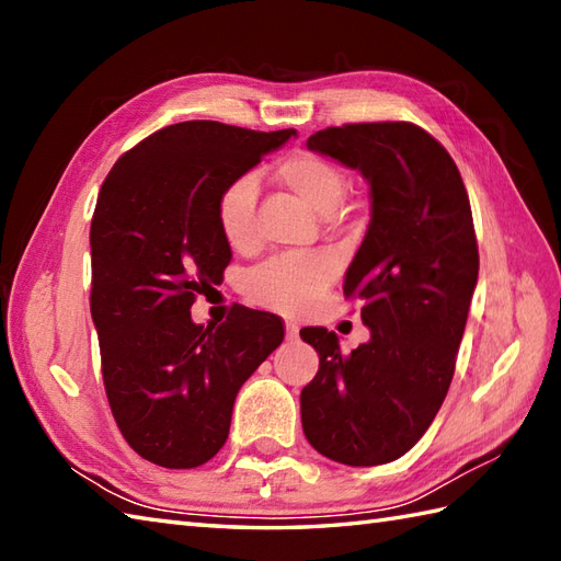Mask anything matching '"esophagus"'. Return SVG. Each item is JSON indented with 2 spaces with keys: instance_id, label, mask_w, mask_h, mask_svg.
Returning a JSON list of instances; mask_svg holds the SVG:
<instances>
[{
  "instance_id": "esophagus-1",
  "label": "esophagus",
  "mask_w": 561,
  "mask_h": 561,
  "mask_svg": "<svg viewBox=\"0 0 561 561\" xmlns=\"http://www.w3.org/2000/svg\"><path fill=\"white\" fill-rule=\"evenodd\" d=\"M296 337H299V325L287 323V340H296Z\"/></svg>"
}]
</instances>
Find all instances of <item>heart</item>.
I'll list each match as a JSON object with an SVG mask.
<instances>
[{"mask_svg": "<svg viewBox=\"0 0 561 561\" xmlns=\"http://www.w3.org/2000/svg\"><path fill=\"white\" fill-rule=\"evenodd\" d=\"M274 175L318 214L335 211L344 197V190H347V178H344L340 165L311 151L291 153L277 165ZM255 205L257 178L253 173L233 178L221 190L217 199V224L231 248L248 250L255 245ZM332 274H335V265L328 255H282L250 274L248 291L260 306L282 313H301L328 287Z\"/></svg>", "mask_w": 561, "mask_h": 561, "instance_id": "heart-1", "label": "heart"}]
</instances>
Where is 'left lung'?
I'll return each mask as SVG.
<instances>
[{
    "label": "left lung",
    "instance_id": "1",
    "mask_svg": "<svg viewBox=\"0 0 561 561\" xmlns=\"http://www.w3.org/2000/svg\"><path fill=\"white\" fill-rule=\"evenodd\" d=\"M311 151L359 171L371 221L344 277L368 342L344 354L325 328L301 330L320 356L301 390L304 434L325 458L368 468L404 456L434 422L478 287L480 255L458 165L412 123L328 127Z\"/></svg>",
    "mask_w": 561,
    "mask_h": 561
}]
</instances>
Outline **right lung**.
<instances>
[{
  "instance_id": "add662e5",
  "label": "right lung",
  "mask_w": 561,
  "mask_h": 561,
  "mask_svg": "<svg viewBox=\"0 0 561 561\" xmlns=\"http://www.w3.org/2000/svg\"><path fill=\"white\" fill-rule=\"evenodd\" d=\"M294 135L169 125L129 149L99 193L91 318L103 383L127 444L161 468L217 456L238 390L284 340L272 313L236 306L214 329L197 325L190 308L231 260L217 224L221 190Z\"/></svg>"
}]
</instances>
